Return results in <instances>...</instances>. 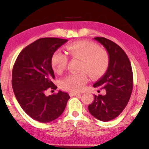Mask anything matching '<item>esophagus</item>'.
<instances>
[{
	"mask_svg": "<svg viewBox=\"0 0 149 149\" xmlns=\"http://www.w3.org/2000/svg\"><path fill=\"white\" fill-rule=\"evenodd\" d=\"M81 95V93H70V95L71 96H76V95Z\"/></svg>",
	"mask_w": 149,
	"mask_h": 149,
	"instance_id": "esophagus-1",
	"label": "esophagus"
}]
</instances>
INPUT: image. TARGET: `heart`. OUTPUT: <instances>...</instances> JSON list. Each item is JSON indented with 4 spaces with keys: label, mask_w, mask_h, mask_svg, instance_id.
Listing matches in <instances>:
<instances>
[{
    "label": "heart",
    "mask_w": 149,
    "mask_h": 149,
    "mask_svg": "<svg viewBox=\"0 0 149 149\" xmlns=\"http://www.w3.org/2000/svg\"><path fill=\"white\" fill-rule=\"evenodd\" d=\"M68 54L71 58L81 60L79 73H71L60 82L62 89L70 92H81L88 81V72L94 78L100 77L105 73L109 65L108 53L100 49L97 44L89 41H76L66 46ZM68 58L59 52H56L51 59V65L56 73H61L66 69Z\"/></svg>",
    "instance_id": "b5f03b06"
}]
</instances>
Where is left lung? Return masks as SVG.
<instances>
[{
  "instance_id": "obj_1",
  "label": "left lung",
  "mask_w": 149,
  "mask_h": 149,
  "mask_svg": "<svg viewBox=\"0 0 149 149\" xmlns=\"http://www.w3.org/2000/svg\"><path fill=\"white\" fill-rule=\"evenodd\" d=\"M108 52L109 65L94 88L105 89L104 95H94V101L88 105L93 117L103 122H109L118 117L130 101L133 90V72L125 51L112 41L104 37H95Z\"/></svg>"
}]
</instances>
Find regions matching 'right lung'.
Returning <instances> with one entry per match:
<instances>
[{
    "instance_id": "add662e5",
    "label": "right lung",
    "mask_w": 149,
    "mask_h": 149,
    "mask_svg": "<svg viewBox=\"0 0 149 149\" xmlns=\"http://www.w3.org/2000/svg\"><path fill=\"white\" fill-rule=\"evenodd\" d=\"M67 40L45 37L35 41L23 49L14 63L12 87L17 102L30 117L38 122H52L66 108L70 98L67 93L59 91L46 96L48 89L56 90L51 65L54 53Z\"/></svg>"
}]
</instances>
